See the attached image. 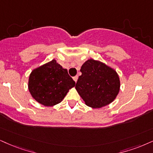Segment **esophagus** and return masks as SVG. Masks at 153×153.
Wrapping results in <instances>:
<instances>
[{"label": "esophagus", "instance_id": "34e87169", "mask_svg": "<svg viewBox=\"0 0 153 153\" xmlns=\"http://www.w3.org/2000/svg\"><path fill=\"white\" fill-rule=\"evenodd\" d=\"M73 79L74 80L75 82H77V79H78V76H74V77H73Z\"/></svg>", "mask_w": 153, "mask_h": 153}]
</instances>
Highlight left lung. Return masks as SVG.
Here are the masks:
<instances>
[{
    "label": "left lung",
    "instance_id": "obj_1",
    "mask_svg": "<svg viewBox=\"0 0 153 153\" xmlns=\"http://www.w3.org/2000/svg\"><path fill=\"white\" fill-rule=\"evenodd\" d=\"M80 71L82 75L75 88L88 106L101 108L116 99L120 89L119 77L116 71L93 59L87 60Z\"/></svg>",
    "mask_w": 153,
    "mask_h": 153
}]
</instances>
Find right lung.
I'll return each instance as SVG.
<instances>
[{"label":"right lung","instance_id":"add662e5","mask_svg":"<svg viewBox=\"0 0 153 153\" xmlns=\"http://www.w3.org/2000/svg\"><path fill=\"white\" fill-rule=\"evenodd\" d=\"M75 82L68 71L56 60L34 69L30 75L28 88L32 97L37 102L52 106L62 101Z\"/></svg>","mask_w":153,"mask_h":153}]
</instances>
